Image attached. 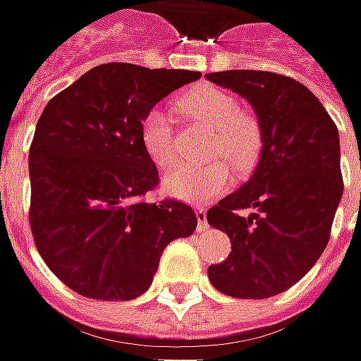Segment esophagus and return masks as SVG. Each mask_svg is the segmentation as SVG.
<instances>
[{"mask_svg": "<svg viewBox=\"0 0 361 361\" xmlns=\"http://www.w3.org/2000/svg\"><path fill=\"white\" fill-rule=\"evenodd\" d=\"M197 230H206L208 228V218H206V208H196Z\"/></svg>", "mask_w": 361, "mask_h": 361, "instance_id": "34e87169", "label": "esophagus"}]
</instances>
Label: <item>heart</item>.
<instances>
[{
  "mask_svg": "<svg viewBox=\"0 0 361 361\" xmlns=\"http://www.w3.org/2000/svg\"><path fill=\"white\" fill-rule=\"evenodd\" d=\"M176 111L188 121L212 129L206 147L208 157H228L234 167L244 169L255 164L262 145L260 125L255 115L240 109L238 101L222 88L202 85L190 88L176 101ZM141 141L151 159L159 167H171L180 151L169 117L161 111H151L141 123ZM232 180L230 167L222 159L206 165H181L164 178L165 190L171 196L204 204L220 196Z\"/></svg>",
  "mask_w": 361,
  "mask_h": 361,
  "instance_id": "b5f03b06",
  "label": "heart"
}]
</instances>
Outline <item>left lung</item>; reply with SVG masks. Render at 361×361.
Listing matches in <instances>:
<instances>
[{
    "mask_svg": "<svg viewBox=\"0 0 361 361\" xmlns=\"http://www.w3.org/2000/svg\"><path fill=\"white\" fill-rule=\"evenodd\" d=\"M206 78L250 102L262 133L252 178L206 214L232 243L208 276L224 295L267 299L301 281L329 243L343 194L337 127L319 99L289 76L224 71ZM246 207L257 212L243 216Z\"/></svg>",
    "mask_w": 361,
    "mask_h": 361,
    "instance_id": "obj_1",
    "label": "left lung"
}]
</instances>
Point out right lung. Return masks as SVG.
Listing matches in <instances>:
<instances>
[{"label":"right lung","mask_w":361,"mask_h":361,"mask_svg":"<svg viewBox=\"0 0 361 361\" xmlns=\"http://www.w3.org/2000/svg\"><path fill=\"white\" fill-rule=\"evenodd\" d=\"M192 71L127 62L90 68L44 106L30 145V228L39 257L78 295L131 301L149 289L165 246L192 236L194 210L145 200L159 173L141 123Z\"/></svg>","instance_id":"add662e5"}]
</instances>
